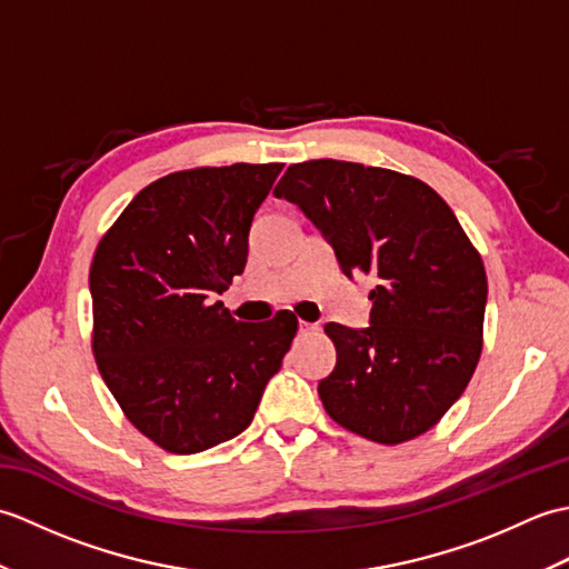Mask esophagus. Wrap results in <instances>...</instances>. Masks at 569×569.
Returning a JSON list of instances; mask_svg holds the SVG:
<instances>
[{"label":"esophagus","mask_w":569,"mask_h":569,"mask_svg":"<svg viewBox=\"0 0 569 569\" xmlns=\"http://www.w3.org/2000/svg\"><path fill=\"white\" fill-rule=\"evenodd\" d=\"M298 328H300V332H312V330H318V325H312V322L300 320V322H298Z\"/></svg>","instance_id":"34e87169"}]
</instances>
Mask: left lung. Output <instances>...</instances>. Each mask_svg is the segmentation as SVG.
Instances as JSON below:
<instances>
[{
  "label": "left lung",
  "mask_w": 569,
  "mask_h": 569,
  "mask_svg": "<svg viewBox=\"0 0 569 569\" xmlns=\"http://www.w3.org/2000/svg\"><path fill=\"white\" fill-rule=\"evenodd\" d=\"M293 202L352 281L373 278L369 328L328 322L337 349L318 383L335 422L398 445L438 422L481 355L487 273L455 212L418 178L349 161L293 163L273 190Z\"/></svg>",
  "instance_id": "obj_1"
}]
</instances>
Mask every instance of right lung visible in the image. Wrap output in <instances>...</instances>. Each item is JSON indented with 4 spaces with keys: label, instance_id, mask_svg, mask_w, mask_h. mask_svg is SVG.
Wrapping results in <instances>:
<instances>
[{
    "label": "right lung",
    "instance_id": "add662e5",
    "mask_svg": "<svg viewBox=\"0 0 569 569\" xmlns=\"http://www.w3.org/2000/svg\"><path fill=\"white\" fill-rule=\"evenodd\" d=\"M281 168L159 178L94 251V359L127 418L168 452L196 455L247 430L298 330L288 310L247 325L214 300L244 271L251 220Z\"/></svg>",
    "mask_w": 569,
    "mask_h": 569
}]
</instances>
